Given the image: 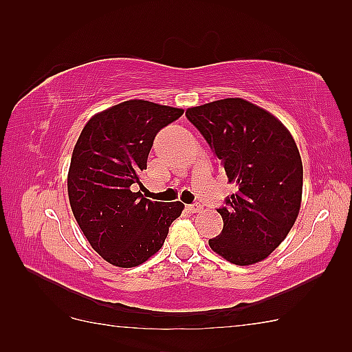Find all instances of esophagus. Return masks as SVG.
<instances>
[{"mask_svg": "<svg viewBox=\"0 0 352 352\" xmlns=\"http://www.w3.org/2000/svg\"><path fill=\"white\" fill-rule=\"evenodd\" d=\"M188 210H190L192 213H198V212L203 210V206H201L199 203H195V204H189V206H188Z\"/></svg>", "mask_w": 352, "mask_h": 352, "instance_id": "obj_1", "label": "esophagus"}]
</instances>
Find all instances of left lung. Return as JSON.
<instances>
[{
	"instance_id": "1",
	"label": "left lung",
	"mask_w": 352,
	"mask_h": 352,
	"mask_svg": "<svg viewBox=\"0 0 352 352\" xmlns=\"http://www.w3.org/2000/svg\"><path fill=\"white\" fill-rule=\"evenodd\" d=\"M237 192L218 208L223 228L210 248L239 266L261 261L294 227L302 197V162L292 134L242 98L186 110Z\"/></svg>"
}]
</instances>
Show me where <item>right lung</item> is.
<instances>
[{"instance_id": "right-lung-1", "label": "right lung", "mask_w": 352, "mask_h": 352, "mask_svg": "<svg viewBox=\"0 0 352 352\" xmlns=\"http://www.w3.org/2000/svg\"><path fill=\"white\" fill-rule=\"evenodd\" d=\"M182 109L131 100L89 119L74 148L68 195L92 248L119 267L142 265L162 248L183 204L134 192L153 142Z\"/></svg>"}]
</instances>
